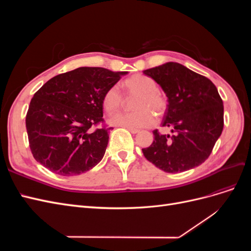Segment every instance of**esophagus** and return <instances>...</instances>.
Returning a JSON list of instances; mask_svg holds the SVG:
<instances>
[{"mask_svg": "<svg viewBox=\"0 0 251 251\" xmlns=\"http://www.w3.org/2000/svg\"><path fill=\"white\" fill-rule=\"evenodd\" d=\"M128 131H130L132 134H136V133H138L139 132V130L138 128H133V127H126Z\"/></svg>", "mask_w": 251, "mask_h": 251, "instance_id": "34e87169", "label": "esophagus"}]
</instances>
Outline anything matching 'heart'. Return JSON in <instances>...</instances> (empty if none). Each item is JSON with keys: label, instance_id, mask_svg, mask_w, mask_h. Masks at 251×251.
I'll return each instance as SVG.
<instances>
[{"label": "heart", "instance_id": "b5f03b06", "mask_svg": "<svg viewBox=\"0 0 251 251\" xmlns=\"http://www.w3.org/2000/svg\"><path fill=\"white\" fill-rule=\"evenodd\" d=\"M125 94L127 97H135L131 113H123L111 118L114 126L125 127H148L155 123V113L158 118L162 117L168 110L165 97L158 92L157 82L142 74H135L123 82ZM125 102L123 93L117 86L110 87L102 97L104 110L109 114H115Z\"/></svg>", "mask_w": 251, "mask_h": 251}]
</instances>
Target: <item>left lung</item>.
<instances>
[{"label": "left lung", "instance_id": "obj_1", "mask_svg": "<svg viewBox=\"0 0 251 251\" xmlns=\"http://www.w3.org/2000/svg\"><path fill=\"white\" fill-rule=\"evenodd\" d=\"M161 86L169 98L162 126L173 135L153 131L154 141L142 153L156 168L181 173L204 162L223 131L224 107L210 79L178 63L143 72Z\"/></svg>", "mask_w": 251, "mask_h": 251}]
</instances>
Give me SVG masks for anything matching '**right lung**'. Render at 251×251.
<instances>
[{
    "label": "right lung",
    "instance_id": "obj_1",
    "mask_svg": "<svg viewBox=\"0 0 251 251\" xmlns=\"http://www.w3.org/2000/svg\"><path fill=\"white\" fill-rule=\"evenodd\" d=\"M124 74L80 67L56 75L37 90L26 114L35 160L60 176H76L100 163L113 128L102 118V97ZM94 126L98 128L91 131Z\"/></svg>",
    "mask_w": 251,
    "mask_h": 251
}]
</instances>
